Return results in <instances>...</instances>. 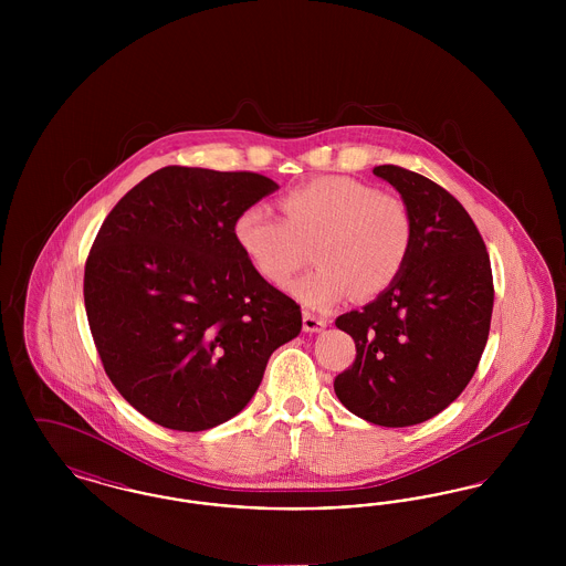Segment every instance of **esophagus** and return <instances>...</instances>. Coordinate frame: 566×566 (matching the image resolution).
<instances>
[{"mask_svg": "<svg viewBox=\"0 0 566 566\" xmlns=\"http://www.w3.org/2000/svg\"><path fill=\"white\" fill-rule=\"evenodd\" d=\"M328 324V321L324 318V316H318V314H312V312H303V328L307 331V333H318V331H323L324 326Z\"/></svg>", "mask_w": 566, "mask_h": 566, "instance_id": "obj_1", "label": "esophagus"}]
</instances>
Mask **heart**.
<instances>
[{
	"label": "heart",
	"instance_id": "heart-1",
	"mask_svg": "<svg viewBox=\"0 0 566 566\" xmlns=\"http://www.w3.org/2000/svg\"><path fill=\"white\" fill-rule=\"evenodd\" d=\"M284 218L265 206L238 216L233 233L250 265L286 289L296 271L318 263L295 284L310 307H328L354 293L371 298L403 273L413 248V216L401 197L348 176H323L280 199Z\"/></svg>",
	"mask_w": 566,
	"mask_h": 566
}]
</instances>
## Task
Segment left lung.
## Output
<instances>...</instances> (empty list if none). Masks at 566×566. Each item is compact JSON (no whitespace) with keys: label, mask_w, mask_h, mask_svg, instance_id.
Masks as SVG:
<instances>
[{"label":"left lung","mask_w":566,"mask_h":566,"mask_svg":"<svg viewBox=\"0 0 566 566\" xmlns=\"http://www.w3.org/2000/svg\"><path fill=\"white\" fill-rule=\"evenodd\" d=\"M374 174L401 192L413 248L399 280L335 324L356 358L335 395L379 427H411L443 411L475 374L490 333L494 284L485 243L457 197L399 165Z\"/></svg>","instance_id":"1"}]
</instances>
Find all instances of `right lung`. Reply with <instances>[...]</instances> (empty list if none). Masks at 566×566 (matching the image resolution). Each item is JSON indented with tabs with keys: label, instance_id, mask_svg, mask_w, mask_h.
I'll list each match as a JSON object with an SVG mask.
<instances>
[{
	"label": "right lung",
	"instance_id": "right-lung-1",
	"mask_svg": "<svg viewBox=\"0 0 566 566\" xmlns=\"http://www.w3.org/2000/svg\"><path fill=\"white\" fill-rule=\"evenodd\" d=\"M277 189L254 171L169 165L106 216L84 265V307L114 388L171 431L240 413L301 307L250 265L235 220Z\"/></svg>",
	"mask_w": 566,
	"mask_h": 566
}]
</instances>
